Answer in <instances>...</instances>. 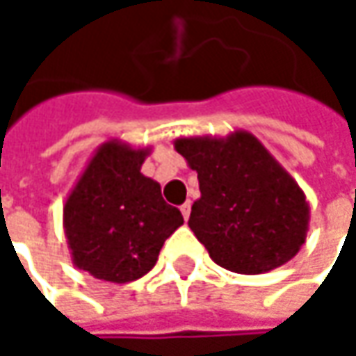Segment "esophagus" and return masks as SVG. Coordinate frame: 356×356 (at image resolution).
<instances>
[{
	"label": "esophagus",
	"mask_w": 356,
	"mask_h": 356,
	"mask_svg": "<svg viewBox=\"0 0 356 356\" xmlns=\"http://www.w3.org/2000/svg\"><path fill=\"white\" fill-rule=\"evenodd\" d=\"M189 212H191V202L187 200V202H185V204L181 206V214H183V218H185V220L189 218Z\"/></svg>",
	"instance_id": "34e87169"
}]
</instances>
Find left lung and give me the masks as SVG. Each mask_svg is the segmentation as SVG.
Segmentation results:
<instances>
[{"instance_id": "1", "label": "left lung", "mask_w": 356, "mask_h": 356, "mask_svg": "<svg viewBox=\"0 0 356 356\" xmlns=\"http://www.w3.org/2000/svg\"><path fill=\"white\" fill-rule=\"evenodd\" d=\"M175 150L197 173L202 193L187 225L218 266L264 274L299 253L309 204L253 134L177 138Z\"/></svg>"}]
</instances>
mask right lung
<instances>
[{"label": "right lung", "mask_w": 356, "mask_h": 356, "mask_svg": "<svg viewBox=\"0 0 356 356\" xmlns=\"http://www.w3.org/2000/svg\"><path fill=\"white\" fill-rule=\"evenodd\" d=\"M150 148L108 140L97 148L63 206V229L78 270L107 282L142 278L183 225L161 185L140 173Z\"/></svg>", "instance_id": "1"}]
</instances>
